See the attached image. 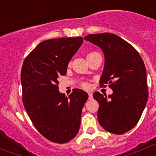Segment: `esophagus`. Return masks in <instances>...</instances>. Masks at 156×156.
Here are the masks:
<instances>
[{
	"label": "esophagus",
	"mask_w": 156,
	"mask_h": 156,
	"mask_svg": "<svg viewBox=\"0 0 156 156\" xmlns=\"http://www.w3.org/2000/svg\"><path fill=\"white\" fill-rule=\"evenodd\" d=\"M89 99H92V92H89Z\"/></svg>",
	"instance_id": "obj_1"
}]
</instances>
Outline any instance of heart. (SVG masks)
Masks as SVG:
<instances>
[{
    "instance_id": "1",
    "label": "heart",
    "mask_w": 156,
    "mask_h": 156,
    "mask_svg": "<svg viewBox=\"0 0 156 156\" xmlns=\"http://www.w3.org/2000/svg\"><path fill=\"white\" fill-rule=\"evenodd\" d=\"M95 53H97V52H91V53H89V55H87V56L94 55V54H95ZM82 86H83V87H88V86H89V85H88V83H82Z\"/></svg>"
}]
</instances>
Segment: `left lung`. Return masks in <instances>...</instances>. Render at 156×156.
I'll return each mask as SVG.
<instances>
[{"label": "left lung", "instance_id": "left-lung-1", "mask_svg": "<svg viewBox=\"0 0 156 156\" xmlns=\"http://www.w3.org/2000/svg\"><path fill=\"white\" fill-rule=\"evenodd\" d=\"M84 39L102 50L105 66L100 86L108 84L113 90L108 97L93 93L99 105L98 122L108 132L124 133L136 125L149 97L144 62L130 44L115 34H91Z\"/></svg>", "mask_w": 156, "mask_h": 156}]
</instances>
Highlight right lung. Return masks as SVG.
<instances>
[{
    "mask_svg": "<svg viewBox=\"0 0 156 156\" xmlns=\"http://www.w3.org/2000/svg\"><path fill=\"white\" fill-rule=\"evenodd\" d=\"M82 37L45 40L26 58L21 70L23 103L37 130L47 140L65 143L80 127L88 94L80 89L65 96L58 79L65 76L69 62L83 44Z\"/></svg>",
    "mask_w": 156,
    "mask_h": 156,
    "instance_id": "obj_1",
    "label": "right lung"
}]
</instances>
